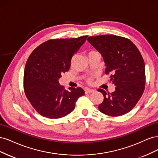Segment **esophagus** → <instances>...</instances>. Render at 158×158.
<instances>
[{
	"mask_svg": "<svg viewBox=\"0 0 158 158\" xmlns=\"http://www.w3.org/2000/svg\"><path fill=\"white\" fill-rule=\"evenodd\" d=\"M95 92V90L94 89H89V88H86L85 89V94H91V93H94Z\"/></svg>",
	"mask_w": 158,
	"mask_h": 158,
	"instance_id": "1",
	"label": "esophagus"
}]
</instances>
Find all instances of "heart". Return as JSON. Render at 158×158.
Instances as JSON below:
<instances>
[{
	"instance_id": "b5f03b06",
	"label": "heart",
	"mask_w": 158,
	"mask_h": 158,
	"mask_svg": "<svg viewBox=\"0 0 158 158\" xmlns=\"http://www.w3.org/2000/svg\"><path fill=\"white\" fill-rule=\"evenodd\" d=\"M88 82L89 83H90V82H91V80H90L89 79H88Z\"/></svg>"
}]
</instances>
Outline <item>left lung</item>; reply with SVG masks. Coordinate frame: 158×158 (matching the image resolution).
I'll return each instance as SVG.
<instances>
[{
  "label": "left lung",
  "mask_w": 158,
  "mask_h": 158,
  "mask_svg": "<svg viewBox=\"0 0 158 158\" xmlns=\"http://www.w3.org/2000/svg\"><path fill=\"white\" fill-rule=\"evenodd\" d=\"M88 41L102 54L106 63V74H111L110 82L115 90L103 95V102L98 108L111 117L123 115L135 107L145 89V64L136 46L125 37L114 35L89 37Z\"/></svg>",
  "instance_id": "1"
}]
</instances>
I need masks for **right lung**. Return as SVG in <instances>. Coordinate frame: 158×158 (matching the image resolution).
Here are the masks:
<instances>
[{"label":"right lung","instance_id":"obj_1","mask_svg":"<svg viewBox=\"0 0 158 158\" xmlns=\"http://www.w3.org/2000/svg\"><path fill=\"white\" fill-rule=\"evenodd\" d=\"M87 35L44 42L28 58L23 74V89L32 107L41 116L59 118L73 111L77 99L84 95L82 88L60 85L61 74L69 71L71 59Z\"/></svg>","mask_w":158,"mask_h":158}]
</instances>
